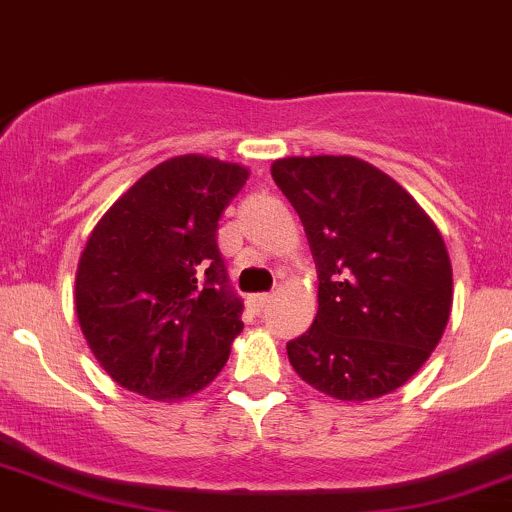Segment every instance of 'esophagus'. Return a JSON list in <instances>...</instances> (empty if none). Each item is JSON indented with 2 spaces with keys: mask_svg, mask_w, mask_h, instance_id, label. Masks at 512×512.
<instances>
[{
  "mask_svg": "<svg viewBox=\"0 0 512 512\" xmlns=\"http://www.w3.org/2000/svg\"><path fill=\"white\" fill-rule=\"evenodd\" d=\"M271 298H273L271 293H254V295H249V308L254 310V313H261V310L266 308L268 303H271Z\"/></svg>",
  "mask_w": 512,
  "mask_h": 512,
  "instance_id": "34e87169",
  "label": "esophagus"
}]
</instances>
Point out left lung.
I'll return each mask as SVG.
<instances>
[{
  "label": "left lung",
  "mask_w": 512,
  "mask_h": 512,
  "mask_svg": "<svg viewBox=\"0 0 512 512\" xmlns=\"http://www.w3.org/2000/svg\"><path fill=\"white\" fill-rule=\"evenodd\" d=\"M271 175L303 221L320 281L313 325L286 345L293 370L342 402L394 392L449 323L439 229L407 189L357 157H286Z\"/></svg>",
  "instance_id": "obj_1"
}]
</instances>
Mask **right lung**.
I'll list each match as a JSON object with an SVG mask.
<instances>
[{
  "label": "right lung",
  "instance_id": "1",
  "mask_svg": "<svg viewBox=\"0 0 512 512\" xmlns=\"http://www.w3.org/2000/svg\"><path fill=\"white\" fill-rule=\"evenodd\" d=\"M249 170L202 155L162 162L98 221L76 273V313L103 370L150 399L207 387L241 333L244 300L217 244Z\"/></svg>",
  "mask_w": 512,
  "mask_h": 512
}]
</instances>
